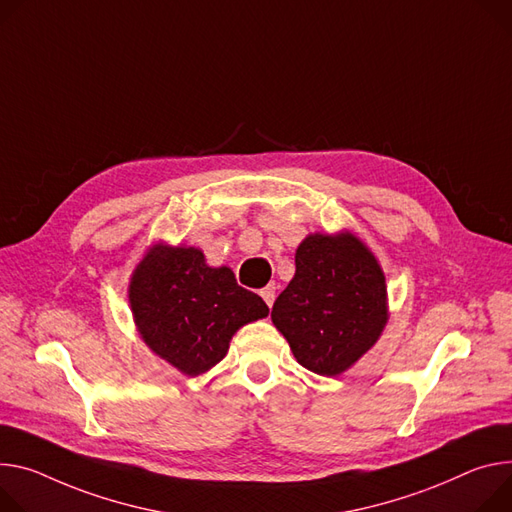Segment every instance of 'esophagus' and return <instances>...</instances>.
I'll list each match as a JSON object with an SVG mask.
<instances>
[{"label":"esophagus","mask_w":512,"mask_h":512,"mask_svg":"<svg viewBox=\"0 0 512 512\" xmlns=\"http://www.w3.org/2000/svg\"><path fill=\"white\" fill-rule=\"evenodd\" d=\"M259 296L263 298V302L271 308V304H273V300H275V286H267V288H263L261 292H259Z\"/></svg>","instance_id":"esophagus-1"}]
</instances>
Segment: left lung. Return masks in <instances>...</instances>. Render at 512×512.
<instances>
[{
	"label": "left lung",
	"mask_w": 512,
	"mask_h": 512,
	"mask_svg": "<svg viewBox=\"0 0 512 512\" xmlns=\"http://www.w3.org/2000/svg\"><path fill=\"white\" fill-rule=\"evenodd\" d=\"M388 318L382 265L351 230L308 235L296 249L292 282L271 308L298 363L327 378L374 347Z\"/></svg>",
	"instance_id": "left-lung-1"
}]
</instances>
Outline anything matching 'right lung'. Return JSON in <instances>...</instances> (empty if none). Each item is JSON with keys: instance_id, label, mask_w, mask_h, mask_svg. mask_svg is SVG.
Instances as JSON below:
<instances>
[{"instance_id": "right-lung-1", "label": "right lung", "mask_w": 512, "mask_h": 512, "mask_svg": "<svg viewBox=\"0 0 512 512\" xmlns=\"http://www.w3.org/2000/svg\"><path fill=\"white\" fill-rule=\"evenodd\" d=\"M128 302L145 345L190 378L216 365L241 327L269 314L230 267H210L202 249L163 241L134 267Z\"/></svg>"}]
</instances>
